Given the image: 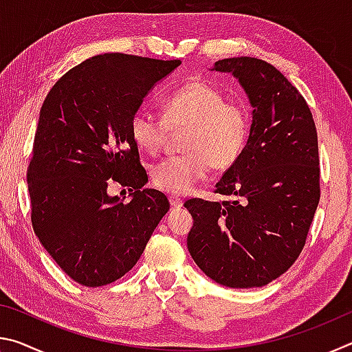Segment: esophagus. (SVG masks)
<instances>
[{
	"mask_svg": "<svg viewBox=\"0 0 352 352\" xmlns=\"http://www.w3.org/2000/svg\"><path fill=\"white\" fill-rule=\"evenodd\" d=\"M169 204L172 208H175V210H178V208L183 206V200L182 199H177V197H169Z\"/></svg>",
	"mask_w": 352,
	"mask_h": 352,
	"instance_id": "1",
	"label": "esophagus"
}]
</instances>
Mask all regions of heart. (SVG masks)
Masks as SVG:
<instances>
[{"label": "heart", "mask_w": 352, "mask_h": 352, "mask_svg": "<svg viewBox=\"0 0 352 352\" xmlns=\"http://www.w3.org/2000/svg\"><path fill=\"white\" fill-rule=\"evenodd\" d=\"M186 129L184 153L153 166L152 182L164 192L183 195L210 174L211 166L228 169L245 148L252 119L241 104L201 79H190L163 100V118L141 109L130 122L132 140L142 152L162 151L170 132Z\"/></svg>", "instance_id": "heart-1"}]
</instances>
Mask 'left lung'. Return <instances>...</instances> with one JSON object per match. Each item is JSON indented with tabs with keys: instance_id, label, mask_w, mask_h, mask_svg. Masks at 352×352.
Listing matches in <instances>:
<instances>
[{
	"instance_id": "8db88e82",
	"label": "left lung",
	"mask_w": 352,
	"mask_h": 352,
	"mask_svg": "<svg viewBox=\"0 0 352 352\" xmlns=\"http://www.w3.org/2000/svg\"><path fill=\"white\" fill-rule=\"evenodd\" d=\"M231 73L253 107L245 148L216 184L231 201L190 199L188 250L200 270L233 289L262 287L300 256L320 201L317 129L305 98L261 58L233 57Z\"/></svg>"
}]
</instances>
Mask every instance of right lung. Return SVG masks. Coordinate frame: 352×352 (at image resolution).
<instances>
[{"label": "right lung", "instance_id": "right-lung-1", "mask_svg": "<svg viewBox=\"0 0 352 352\" xmlns=\"http://www.w3.org/2000/svg\"><path fill=\"white\" fill-rule=\"evenodd\" d=\"M180 60L94 56L63 74L40 110L28 188L35 234L58 267L87 287L115 283L138 262L169 200L142 189L146 169L132 118ZM135 192L129 204L111 180Z\"/></svg>", "mask_w": 352, "mask_h": 352}]
</instances>
